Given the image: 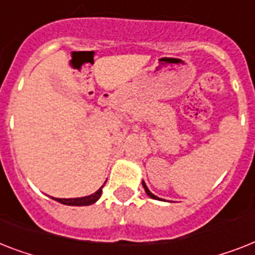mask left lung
Segmentation results:
<instances>
[{"label": "left lung", "instance_id": "left-lung-1", "mask_svg": "<svg viewBox=\"0 0 255 255\" xmlns=\"http://www.w3.org/2000/svg\"><path fill=\"white\" fill-rule=\"evenodd\" d=\"M142 187H144V190H145V192H146V195H148L149 198H152V199H156V200H161L160 198H158V196H156V195H154V194H152V192L149 191V188L146 187L145 182H142Z\"/></svg>", "mask_w": 255, "mask_h": 255}]
</instances>
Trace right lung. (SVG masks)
I'll return each mask as SVG.
<instances>
[{"mask_svg":"<svg viewBox=\"0 0 255 255\" xmlns=\"http://www.w3.org/2000/svg\"><path fill=\"white\" fill-rule=\"evenodd\" d=\"M105 183H106V182H105ZM102 187L99 188L98 191L94 192V194H92V195H89V196H82V198H72V199H59V198H52V199H55L56 202L61 203V204H65V206H76V207L90 206V204L95 203L97 200L99 199V198H101V195H102Z\"/></svg>","mask_w":255,"mask_h":255,"instance_id":"1","label":"right lung"}]
</instances>
